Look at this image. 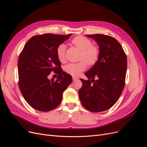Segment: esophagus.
I'll return each instance as SVG.
<instances>
[{"instance_id":"34e87169","label":"esophagus","mask_w":147,"mask_h":147,"mask_svg":"<svg viewBox=\"0 0 147 147\" xmlns=\"http://www.w3.org/2000/svg\"><path fill=\"white\" fill-rule=\"evenodd\" d=\"M73 81H76V80H78V78H76V77H74V76H73Z\"/></svg>"}]
</instances>
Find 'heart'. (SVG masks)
<instances>
[{"label":"heart","instance_id":"b5f03b06","mask_svg":"<svg viewBox=\"0 0 147 147\" xmlns=\"http://www.w3.org/2000/svg\"><path fill=\"white\" fill-rule=\"evenodd\" d=\"M71 43L81 51L80 60L82 61L79 63H69L64 67V70L73 76H78L86 69V63L90 65L96 63L99 58V51L97 48L93 46V43L90 40L83 36L74 37ZM65 51L66 45L63 43L60 44L57 48V57L61 62L65 61Z\"/></svg>","mask_w":147,"mask_h":147}]
</instances>
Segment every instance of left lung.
<instances>
[{"label": "left lung", "instance_id": "left-lung-1", "mask_svg": "<svg viewBox=\"0 0 147 147\" xmlns=\"http://www.w3.org/2000/svg\"><path fill=\"white\" fill-rule=\"evenodd\" d=\"M86 36L98 44L99 56L94 66L85 73L88 80L80 79L82 86L79 90V96L86 110L101 112L115 105L122 93L127 68V56L120 43L113 37L100 34Z\"/></svg>", "mask_w": 147, "mask_h": 147}]
</instances>
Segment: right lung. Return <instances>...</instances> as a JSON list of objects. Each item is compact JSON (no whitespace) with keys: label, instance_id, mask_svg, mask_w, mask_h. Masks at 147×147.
Wrapping results in <instances>:
<instances>
[{"label":"right lung","instance_id":"1","mask_svg":"<svg viewBox=\"0 0 147 147\" xmlns=\"http://www.w3.org/2000/svg\"><path fill=\"white\" fill-rule=\"evenodd\" d=\"M71 34H43L26 43L18 59L19 86L25 100L34 109L47 112L61 104L63 91L72 82L71 76L63 71L56 55L57 47ZM54 71L56 80L47 79Z\"/></svg>","mask_w":147,"mask_h":147}]
</instances>
